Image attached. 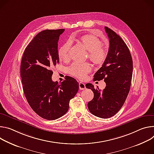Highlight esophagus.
I'll return each instance as SVG.
<instances>
[{"instance_id": "esophagus-1", "label": "esophagus", "mask_w": 154, "mask_h": 154, "mask_svg": "<svg viewBox=\"0 0 154 154\" xmlns=\"http://www.w3.org/2000/svg\"><path fill=\"white\" fill-rule=\"evenodd\" d=\"M79 88L80 90H84L86 89V85L83 82H79Z\"/></svg>"}]
</instances>
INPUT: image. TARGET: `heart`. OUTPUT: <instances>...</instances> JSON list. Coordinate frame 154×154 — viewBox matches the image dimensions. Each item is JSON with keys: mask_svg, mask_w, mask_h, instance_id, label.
<instances>
[{"mask_svg": "<svg viewBox=\"0 0 154 154\" xmlns=\"http://www.w3.org/2000/svg\"><path fill=\"white\" fill-rule=\"evenodd\" d=\"M76 40L88 51V57L91 62L97 65L103 64L106 59L108 52L106 49L102 46L101 41L97 37L91 34H86L78 40L75 38L72 39L73 42ZM72 41H67L59 49L58 55L60 60L65 62L70 60ZM91 66L89 63H74L68 68L67 72L72 76L82 79L91 71Z\"/></svg>", "mask_w": 154, "mask_h": 154, "instance_id": "obj_1", "label": "heart"}]
</instances>
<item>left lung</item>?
<instances>
[{
	"label": "left lung",
	"mask_w": 154,
	"mask_h": 154,
	"mask_svg": "<svg viewBox=\"0 0 154 154\" xmlns=\"http://www.w3.org/2000/svg\"><path fill=\"white\" fill-rule=\"evenodd\" d=\"M105 29L109 39L108 53L105 62L95 73L94 81L104 79L106 87L101 91L91 83L86 85L94 94L88 104L89 111L103 119L114 116L122 107L130 91L133 74L132 57L127 45L112 30Z\"/></svg>",
	"instance_id": "left-lung-1"
}]
</instances>
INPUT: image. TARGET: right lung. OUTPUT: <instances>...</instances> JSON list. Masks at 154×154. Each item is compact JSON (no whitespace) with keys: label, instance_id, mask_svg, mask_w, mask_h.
<instances>
[{"label":"right lung","instance_id":"right-lung-1","mask_svg":"<svg viewBox=\"0 0 154 154\" xmlns=\"http://www.w3.org/2000/svg\"><path fill=\"white\" fill-rule=\"evenodd\" d=\"M65 29L39 32L24 50L21 63V77L26 98L31 108L47 120H55L69 108L77 94L78 81L65 76L59 84L52 81L53 68L59 62L58 41Z\"/></svg>","mask_w":154,"mask_h":154}]
</instances>
